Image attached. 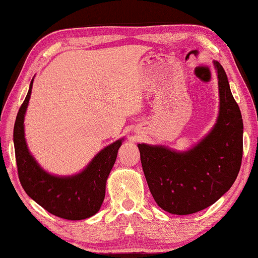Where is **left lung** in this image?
Here are the masks:
<instances>
[{"instance_id":"obj_1","label":"left lung","mask_w":258,"mask_h":258,"mask_svg":"<svg viewBox=\"0 0 258 258\" xmlns=\"http://www.w3.org/2000/svg\"><path fill=\"white\" fill-rule=\"evenodd\" d=\"M220 111L214 128L196 146L175 151L163 146L137 144L148 186L158 207L189 215L210 207L237 177L243 155V121L220 62Z\"/></svg>"}]
</instances>
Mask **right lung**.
Segmentation results:
<instances>
[{
	"label": "right lung",
	"instance_id": "1",
	"mask_svg": "<svg viewBox=\"0 0 258 258\" xmlns=\"http://www.w3.org/2000/svg\"><path fill=\"white\" fill-rule=\"evenodd\" d=\"M17 112L14 125V146L17 172L27 195L55 216L70 221L86 220L100 210L105 196V183L117 157L122 140L102 149L80 174L55 176L43 170L31 156L24 139V115L31 88Z\"/></svg>",
	"mask_w": 258,
	"mask_h": 258
}]
</instances>
